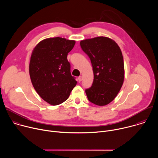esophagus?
I'll list each match as a JSON object with an SVG mask.
<instances>
[{"mask_svg": "<svg viewBox=\"0 0 158 158\" xmlns=\"http://www.w3.org/2000/svg\"><path fill=\"white\" fill-rule=\"evenodd\" d=\"M82 76H79V77H78V81H79V82L82 81Z\"/></svg>", "mask_w": 158, "mask_h": 158, "instance_id": "esophagus-1", "label": "esophagus"}]
</instances>
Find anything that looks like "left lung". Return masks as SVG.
<instances>
[{
  "mask_svg": "<svg viewBox=\"0 0 158 158\" xmlns=\"http://www.w3.org/2000/svg\"><path fill=\"white\" fill-rule=\"evenodd\" d=\"M82 51L91 59L94 73L92 86L85 89L88 100L103 106L118 95L124 79V60L117 43L106 37L81 40Z\"/></svg>",
  "mask_w": 158,
  "mask_h": 158,
  "instance_id": "8db88e82",
  "label": "left lung"
}]
</instances>
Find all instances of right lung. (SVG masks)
I'll return each instance as SVG.
<instances>
[{"mask_svg": "<svg viewBox=\"0 0 158 158\" xmlns=\"http://www.w3.org/2000/svg\"><path fill=\"white\" fill-rule=\"evenodd\" d=\"M75 43L59 37L48 38L40 41L32 51L29 64L32 84L40 97L51 105L66 101L77 84L67 59Z\"/></svg>", "mask_w": 158, "mask_h": 158, "instance_id": "right-lung-1", "label": "right lung"}]
</instances>
